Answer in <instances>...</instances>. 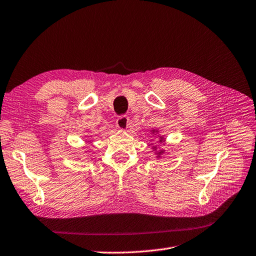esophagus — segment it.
Instances as JSON below:
<instances>
[{"label":"esophagus","instance_id":"obj_1","mask_svg":"<svg viewBox=\"0 0 256 256\" xmlns=\"http://www.w3.org/2000/svg\"><path fill=\"white\" fill-rule=\"evenodd\" d=\"M128 122H129V118L126 115H122V116H120V118L116 120V126H118L122 130H125L128 128Z\"/></svg>","mask_w":256,"mask_h":256}]
</instances>
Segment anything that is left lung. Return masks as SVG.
<instances>
[{
  "label": "left lung",
  "mask_w": 256,
  "mask_h": 256,
  "mask_svg": "<svg viewBox=\"0 0 256 256\" xmlns=\"http://www.w3.org/2000/svg\"><path fill=\"white\" fill-rule=\"evenodd\" d=\"M159 142H161V143H162V142H164V138H162V136H160V140H159ZM152 148H154V150H156V146H154V147H152ZM162 152H164V150H162V152H158V156H159V157H160V154H161Z\"/></svg>",
  "instance_id": "8db88e82"
}]
</instances>
